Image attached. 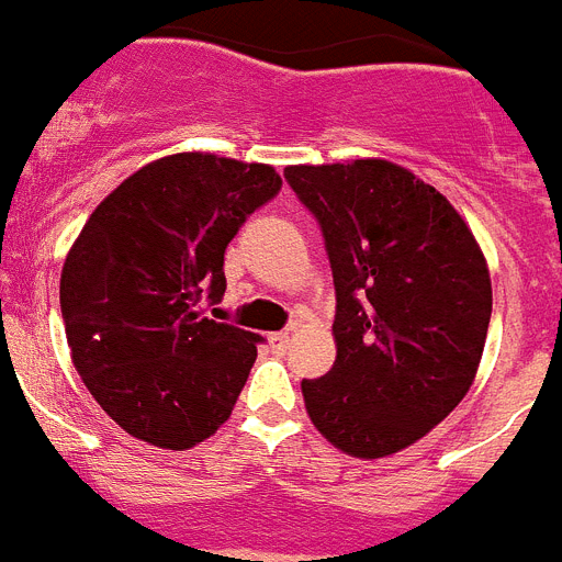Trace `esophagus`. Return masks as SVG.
I'll list each match as a JSON object with an SVG mask.
<instances>
[{
    "mask_svg": "<svg viewBox=\"0 0 562 562\" xmlns=\"http://www.w3.org/2000/svg\"><path fill=\"white\" fill-rule=\"evenodd\" d=\"M268 340H271L273 349H285V346H289V340H291V331H289V328H285V331H273Z\"/></svg>",
    "mask_w": 562,
    "mask_h": 562,
    "instance_id": "1",
    "label": "esophagus"
}]
</instances>
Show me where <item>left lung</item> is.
I'll return each mask as SVG.
<instances>
[{"mask_svg": "<svg viewBox=\"0 0 562 562\" xmlns=\"http://www.w3.org/2000/svg\"><path fill=\"white\" fill-rule=\"evenodd\" d=\"M321 225L337 358L303 378L314 427L344 453H398L471 390L491 323L476 239L436 187L390 161L285 167Z\"/></svg>", "mask_w": 562, "mask_h": 562, "instance_id": "1", "label": "left lung"}]
</instances>
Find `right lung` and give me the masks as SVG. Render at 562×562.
<instances>
[{
  "mask_svg": "<svg viewBox=\"0 0 562 562\" xmlns=\"http://www.w3.org/2000/svg\"><path fill=\"white\" fill-rule=\"evenodd\" d=\"M280 187L268 164L167 155L112 190L68 250L59 308L71 358L135 439L187 450L227 422L257 337L202 305L222 300L225 248Z\"/></svg>",
  "mask_w": 562,
  "mask_h": 562,
  "instance_id": "right-lung-1",
  "label": "right lung"
}]
</instances>
